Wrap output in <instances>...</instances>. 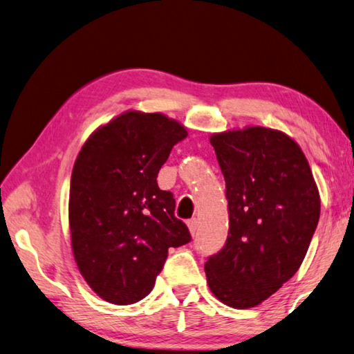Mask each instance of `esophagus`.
Wrapping results in <instances>:
<instances>
[{
    "label": "esophagus",
    "mask_w": 354,
    "mask_h": 354,
    "mask_svg": "<svg viewBox=\"0 0 354 354\" xmlns=\"http://www.w3.org/2000/svg\"><path fill=\"white\" fill-rule=\"evenodd\" d=\"M187 226H189V230H190V234H192V235H195V234L198 232L199 223H198V220H196V218H194V220H190V221L187 223Z\"/></svg>",
    "instance_id": "34e87169"
}]
</instances>
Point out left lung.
<instances>
[{"instance_id":"obj_1","label":"left lung","mask_w":354,"mask_h":354,"mask_svg":"<svg viewBox=\"0 0 354 354\" xmlns=\"http://www.w3.org/2000/svg\"><path fill=\"white\" fill-rule=\"evenodd\" d=\"M226 181L229 236L205 261L212 294L248 310L299 271L320 216L310 164L292 138L265 127L209 138Z\"/></svg>"}]
</instances>
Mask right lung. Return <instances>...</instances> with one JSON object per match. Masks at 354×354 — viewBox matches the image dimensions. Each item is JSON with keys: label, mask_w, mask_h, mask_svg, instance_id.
Masks as SVG:
<instances>
[{"label": "right lung", "mask_w": 354, "mask_h": 354, "mask_svg": "<svg viewBox=\"0 0 354 354\" xmlns=\"http://www.w3.org/2000/svg\"><path fill=\"white\" fill-rule=\"evenodd\" d=\"M185 127L162 113L128 110L83 144L71 175V246L89 288L114 305L149 295L170 248L189 243L173 194L158 173Z\"/></svg>", "instance_id": "right-lung-1"}]
</instances>
